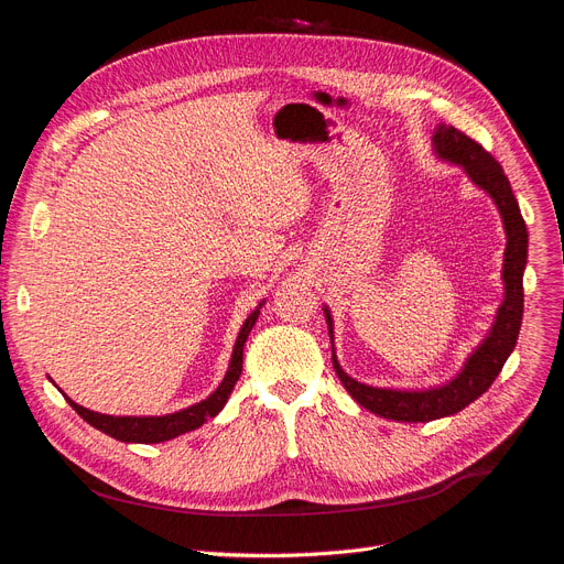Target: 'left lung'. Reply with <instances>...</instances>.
Here are the masks:
<instances>
[{"label":"left lung","instance_id":"obj_1","mask_svg":"<svg viewBox=\"0 0 564 564\" xmlns=\"http://www.w3.org/2000/svg\"><path fill=\"white\" fill-rule=\"evenodd\" d=\"M435 150L442 159L462 165L467 175L494 197L496 207H499L503 216L508 235L503 263L506 301L499 310V316H496L489 337L469 357V361L465 364V371H462L453 382L437 389L393 391L361 384L344 373L333 350V367L346 391L361 408H367L384 419L408 423L435 421L455 414L459 410H465L469 403H474L478 395H482L491 387L496 376L501 373L506 359L514 350L523 316V269L528 257V229L519 212L510 180L506 177L499 161H496L480 143L469 139L465 131H459L455 127H440V131H435ZM325 318L329 337H333V318H329L327 310Z\"/></svg>","mask_w":564,"mask_h":564}]
</instances>
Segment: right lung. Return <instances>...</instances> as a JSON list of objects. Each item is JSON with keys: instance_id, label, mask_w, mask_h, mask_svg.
<instances>
[{"instance_id": "1", "label": "right lung", "mask_w": 564, "mask_h": 564, "mask_svg": "<svg viewBox=\"0 0 564 564\" xmlns=\"http://www.w3.org/2000/svg\"><path fill=\"white\" fill-rule=\"evenodd\" d=\"M257 316H259V310H254L246 318L241 333H239V339L235 344V352H231L229 369H227L223 382L218 384V389L209 395V399L203 401V403H197V405H193L188 410H182V412H175V414H165V416H109V414L90 412V410L73 403L70 399H68V403L93 427L102 430V433H107L109 437L120 440V442L159 444V442H169V440H173L177 435H184V433H188V430L200 427L205 421L214 419L223 410V405L227 403L231 389H235V384H237V380L241 376V369H243V344H246V339L250 335V329H252Z\"/></svg>"}]
</instances>
